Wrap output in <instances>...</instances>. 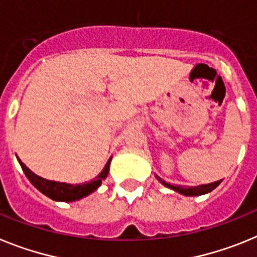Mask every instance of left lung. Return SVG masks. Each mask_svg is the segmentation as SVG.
<instances>
[{"label":"left lung","instance_id":"8db88e82","mask_svg":"<svg viewBox=\"0 0 257 257\" xmlns=\"http://www.w3.org/2000/svg\"><path fill=\"white\" fill-rule=\"evenodd\" d=\"M156 178H158V180H159V181L164 185V186L169 187V189H172V190L177 191V193L182 194V195H186V196H196V195H203V194L211 193V191L213 190V189H216V187L220 185V182H221V180H220V181L212 182V184L199 185V186H194V187H185V186H175V185L167 184L166 181H163L162 178L158 177V176H156Z\"/></svg>","mask_w":257,"mask_h":257}]
</instances>
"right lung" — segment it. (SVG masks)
<instances>
[{
    "mask_svg": "<svg viewBox=\"0 0 257 257\" xmlns=\"http://www.w3.org/2000/svg\"><path fill=\"white\" fill-rule=\"evenodd\" d=\"M21 167L23 169L24 175L27 176V178L30 180L31 184L37 189L39 191H41L44 195H46L48 198L53 200H57V202H75V200H79L84 196L89 195L93 191H95L98 187L101 186L102 181L108 175V171H110V163L111 158L108 159V162L106 163L103 171L99 173L95 178H93L90 182H85V184H79V185H71V184H64V182H57V181H50V180H45V178L40 177L36 173H33L28 167H26L22 163L21 159Z\"/></svg>",
    "mask_w": 257,
    "mask_h": 257,
    "instance_id": "1",
    "label": "right lung"
}]
</instances>
